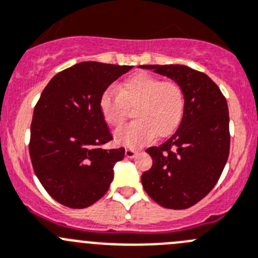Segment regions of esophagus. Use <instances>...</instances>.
<instances>
[{
	"label": "esophagus",
	"instance_id": "1",
	"mask_svg": "<svg viewBox=\"0 0 258 258\" xmlns=\"http://www.w3.org/2000/svg\"><path fill=\"white\" fill-rule=\"evenodd\" d=\"M136 154H137V151L135 149H126V151H124V155H126L127 157H130V159L136 156Z\"/></svg>",
	"mask_w": 258,
	"mask_h": 258
}]
</instances>
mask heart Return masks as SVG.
Listing matches in <instances>:
<instances>
[{
    "label": "heart",
    "instance_id": "1",
    "mask_svg": "<svg viewBox=\"0 0 258 258\" xmlns=\"http://www.w3.org/2000/svg\"><path fill=\"white\" fill-rule=\"evenodd\" d=\"M127 107H136V121L116 131L118 144L140 147L156 136L165 139L179 128L185 113L184 89L175 82H164L149 73H137L114 88H107L99 97V111L108 126H121Z\"/></svg>",
    "mask_w": 258,
    "mask_h": 258
}]
</instances>
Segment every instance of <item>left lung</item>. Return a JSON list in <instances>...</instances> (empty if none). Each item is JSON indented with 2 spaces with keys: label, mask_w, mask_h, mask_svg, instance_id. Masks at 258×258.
Listing matches in <instances>:
<instances>
[{
  "label": "left lung",
  "mask_w": 258,
  "mask_h": 258,
  "mask_svg": "<svg viewBox=\"0 0 258 258\" xmlns=\"http://www.w3.org/2000/svg\"><path fill=\"white\" fill-rule=\"evenodd\" d=\"M176 82L185 93V113L177 131L146 150L151 169L141 176L152 201L164 208L186 209L208 196L229 155L226 97L207 74L185 66H141Z\"/></svg>",
  "instance_id": "8db88e82"
}]
</instances>
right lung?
Here are the masks:
<instances>
[{
    "instance_id": "1",
    "label": "right lung",
    "mask_w": 258,
    "mask_h": 258,
    "mask_svg": "<svg viewBox=\"0 0 258 258\" xmlns=\"http://www.w3.org/2000/svg\"><path fill=\"white\" fill-rule=\"evenodd\" d=\"M131 69L78 62L52 77L42 91L32 114L30 159L44 189L62 206L87 208L108 190L124 149L102 147L113 136L99 111V97Z\"/></svg>"
}]
</instances>
